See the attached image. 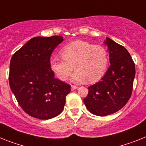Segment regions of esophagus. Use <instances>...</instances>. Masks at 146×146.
<instances>
[{"instance_id":"34e87169","label":"esophagus","mask_w":146,"mask_h":146,"mask_svg":"<svg viewBox=\"0 0 146 146\" xmlns=\"http://www.w3.org/2000/svg\"><path fill=\"white\" fill-rule=\"evenodd\" d=\"M77 88H78V86H76V85H71V89H72V90H76Z\"/></svg>"}]
</instances>
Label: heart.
<instances>
[{
	"label": "heart",
	"mask_w": 146,
	"mask_h": 146,
	"mask_svg": "<svg viewBox=\"0 0 146 146\" xmlns=\"http://www.w3.org/2000/svg\"><path fill=\"white\" fill-rule=\"evenodd\" d=\"M62 58H52L50 67L58 79L66 81L76 70L73 79L77 82L85 79L89 83L100 80L107 70L108 52L102 45L77 40L64 46L60 51Z\"/></svg>",
	"instance_id": "1"
}]
</instances>
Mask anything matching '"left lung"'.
<instances>
[{
  "mask_svg": "<svg viewBox=\"0 0 146 146\" xmlns=\"http://www.w3.org/2000/svg\"><path fill=\"white\" fill-rule=\"evenodd\" d=\"M108 46L111 66L100 82L88 87L84 103L90 113L107 116L119 111L131 98L135 77V64L128 51L109 38Z\"/></svg>",
  "mask_w": 146,
  "mask_h": 146,
  "instance_id": "left-lung-1",
  "label": "left lung"
}]
</instances>
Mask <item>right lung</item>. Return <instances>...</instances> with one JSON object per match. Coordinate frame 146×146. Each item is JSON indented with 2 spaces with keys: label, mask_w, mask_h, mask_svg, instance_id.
<instances>
[{
  "label": "right lung",
  "mask_w": 146,
  "mask_h": 146,
  "mask_svg": "<svg viewBox=\"0 0 146 146\" xmlns=\"http://www.w3.org/2000/svg\"><path fill=\"white\" fill-rule=\"evenodd\" d=\"M61 36L35 37L12 56L9 82L17 102L27 114L49 119L63 111L70 85L56 79L50 64Z\"/></svg>",
  "instance_id": "add662e5"
}]
</instances>
